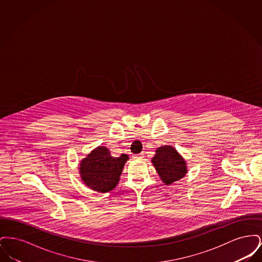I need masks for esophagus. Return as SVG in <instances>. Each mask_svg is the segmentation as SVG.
<instances>
[{
    "label": "esophagus",
    "mask_w": 262,
    "mask_h": 262,
    "mask_svg": "<svg viewBox=\"0 0 262 262\" xmlns=\"http://www.w3.org/2000/svg\"><path fill=\"white\" fill-rule=\"evenodd\" d=\"M143 157H144V153H143V152L138 153V154H136V155L134 156V158H136V159H142Z\"/></svg>",
    "instance_id": "esophagus-1"
}]
</instances>
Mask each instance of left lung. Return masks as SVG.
<instances>
[{"mask_svg":"<svg viewBox=\"0 0 262 262\" xmlns=\"http://www.w3.org/2000/svg\"><path fill=\"white\" fill-rule=\"evenodd\" d=\"M155 152L152 163L165 185L173 184L186 176L187 163L174 147L165 145Z\"/></svg>","mask_w":262,"mask_h":262,"instance_id":"left-lung-1","label":"left lung"}]
</instances>
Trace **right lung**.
<instances>
[{"label":"right lung","instance_id":"obj_1","mask_svg":"<svg viewBox=\"0 0 262 262\" xmlns=\"http://www.w3.org/2000/svg\"><path fill=\"white\" fill-rule=\"evenodd\" d=\"M127 160L126 154L113 157L107 147L98 146L80 161V178L91 189L98 192H108L119 183Z\"/></svg>","mask_w":262,"mask_h":262}]
</instances>
